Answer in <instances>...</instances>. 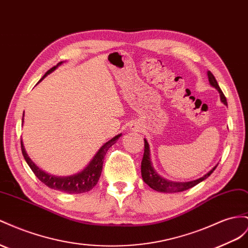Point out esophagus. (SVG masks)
I'll return each mask as SVG.
<instances>
[{
    "label": "esophagus",
    "instance_id": "esophagus-1",
    "mask_svg": "<svg viewBox=\"0 0 248 248\" xmlns=\"http://www.w3.org/2000/svg\"><path fill=\"white\" fill-rule=\"evenodd\" d=\"M130 129H131V130H135V131H139L140 126H139L137 123L131 124V125H130Z\"/></svg>",
    "mask_w": 248,
    "mask_h": 248
}]
</instances>
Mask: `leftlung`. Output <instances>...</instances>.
Instances as JSON below:
<instances>
[{"mask_svg": "<svg viewBox=\"0 0 248 248\" xmlns=\"http://www.w3.org/2000/svg\"><path fill=\"white\" fill-rule=\"evenodd\" d=\"M207 78H209L210 84L213 86V88H215L218 91L221 102L224 105H227L225 96L223 95L221 89L219 88L217 80L215 79V77H214V75L210 71H207ZM144 142H145V144H144L145 148H144V156L142 159V164H140V172H142V177H143V180L145 182V184H147L151 189L155 190L157 192L176 193V192H183V191H186L190 188H193V186H195L196 185L203 182L204 179L209 177L214 172V170L216 169V167L218 166V165H216L212 170H210L206 174H204L203 176L199 177L197 179L191 180V182H172V180L166 179L165 177L160 176L159 174L156 172V170L155 169V167H153L152 162H151L149 144H148V142H147L146 139H144Z\"/></svg>", "mask_w": 248, "mask_h": 248, "instance_id": "8db88e82", "label": "left lung"}]
</instances>
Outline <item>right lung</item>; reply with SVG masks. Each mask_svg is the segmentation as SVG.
Listing matches in <instances>:
<instances>
[{"mask_svg": "<svg viewBox=\"0 0 248 248\" xmlns=\"http://www.w3.org/2000/svg\"><path fill=\"white\" fill-rule=\"evenodd\" d=\"M63 62H60L55 66H53L50 69L46 74L43 76L41 80H43L46 76H48L50 73H52L54 70H56L59 65H62ZM23 123H24V115H23ZM122 136V133H119L116 137H113L108 142H106L101 148L98 150L93 157L92 158L89 165L85 167V168L76 174H73L70 176H55L52 175L42 170L39 167L33 162V160L29 157L28 153H27L25 146L23 144V140H21V145H22V152L26 163L35 174V176L41 180L43 184H45L46 186H49L51 189H54L56 191L69 193V194H80L91 191L93 186H95L98 183V180L101 175L102 168H103V162H104V156L106 152L110 148V147L117 142V140Z\"/></svg>", "mask_w": 248, "mask_h": 248, "instance_id": "obj_1", "label": "right lung"}]
</instances>
